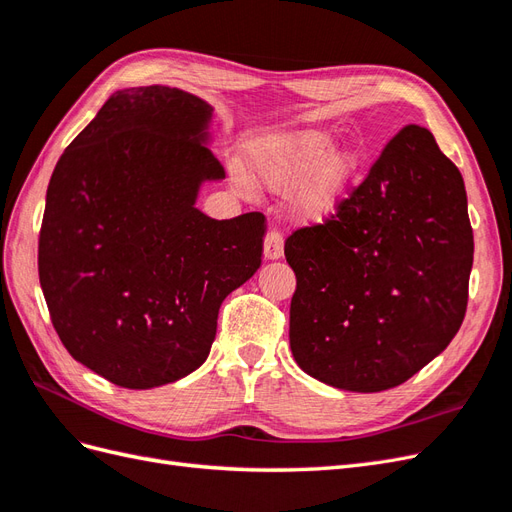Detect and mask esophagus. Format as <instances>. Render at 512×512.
Instances as JSON below:
<instances>
[{"instance_id":"34e87169","label":"esophagus","mask_w":512,"mask_h":512,"mask_svg":"<svg viewBox=\"0 0 512 512\" xmlns=\"http://www.w3.org/2000/svg\"><path fill=\"white\" fill-rule=\"evenodd\" d=\"M262 254H265L267 260H277L284 256V239L282 232L277 230H269L265 237V247H262Z\"/></svg>"}]
</instances>
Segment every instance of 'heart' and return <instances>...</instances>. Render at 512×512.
I'll return each instance as SVG.
<instances>
[{"mask_svg":"<svg viewBox=\"0 0 512 512\" xmlns=\"http://www.w3.org/2000/svg\"><path fill=\"white\" fill-rule=\"evenodd\" d=\"M333 147V136L322 130H303L277 136L262 145L254 156L258 177L273 190H292L316 169L294 203V211L305 222H322L344 203L350 183L361 166V153L348 147L324 156Z\"/></svg>","mask_w":512,"mask_h":512,"instance_id":"heart-1","label":"heart"}]
</instances>
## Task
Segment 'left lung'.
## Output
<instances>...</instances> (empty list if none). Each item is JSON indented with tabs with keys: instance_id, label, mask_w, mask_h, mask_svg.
Segmentation results:
<instances>
[{
	"instance_id": "left-lung-1",
	"label": "left lung",
	"mask_w": 512,
	"mask_h": 512,
	"mask_svg": "<svg viewBox=\"0 0 512 512\" xmlns=\"http://www.w3.org/2000/svg\"><path fill=\"white\" fill-rule=\"evenodd\" d=\"M284 254L297 275V365L335 389H393L466 316L474 235L459 168L429 130L406 126L337 213L292 232Z\"/></svg>"
}]
</instances>
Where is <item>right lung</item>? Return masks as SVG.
Returning <instances> with one entry per match:
<instances>
[{"instance_id":"1","label":"right lung","mask_w":512,"mask_h":512,"mask_svg":"<svg viewBox=\"0 0 512 512\" xmlns=\"http://www.w3.org/2000/svg\"><path fill=\"white\" fill-rule=\"evenodd\" d=\"M211 115L177 87L115 91L46 190L38 273L53 327L123 389L203 365L222 301L260 267L265 215L196 209L200 185L226 177L207 147Z\"/></svg>"}]
</instances>
